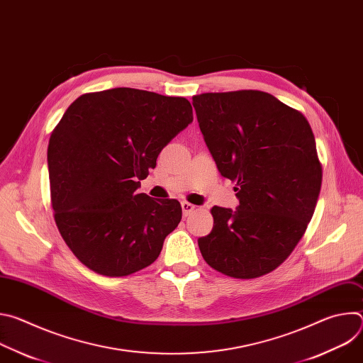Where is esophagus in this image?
Returning <instances> with one entry per match:
<instances>
[{
	"instance_id": "1",
	"label": "esophagus",
	"mask_w": 363,
	"mask_h": 363,
	"mask_svg": "<svg viewBox=\"0 0 363 363\" xmlns=\"http://www.w3.org/2000/svg\"><path fill=\"white\" fill-rule=\"evenodd\" d=\"M181 206H182V213H184L185 217L195 211V205H194V203H189V202H186V201H182V202H181Z\"/></svg>"
}]
</instances>
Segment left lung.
I'll return each instance as SVG.
<instances>
[{"mask_svg":"<svg viewBox=\"0 0 363 363\" xmlns=\"http://www.w3.org/2000/svg\"><path fill=\"white\" fill-rule=\"evenodd\" d=\"M199 129L223 177L237 184V210L214 206L198 238L203 260L235 279L277 269L313 217L322 165L306 118L258 90L192 97Z\"/></svg>","mask_w":363,"mask_h":363,"instance_id":"left-lung-1","label":"left lung"}]
</instances>
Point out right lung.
<instances>
[{"label":"right lung","mask_w":363,"mask_h":363,"mask_svg":"<svg viewBox=\"0 0 363 363\" xmlns=\"http://www.w3.org/2000/svg\"><path fill=\"white\" fill-rule=\"evenodd\" d=\"M192 119L185 97L130 87L86 93L69 106L47 149L51 205L86 267L122 277L157 260L182 218L181 203L136 189Z\"/></svg>","instance_id":"right-lung-1"}]
</instances>
